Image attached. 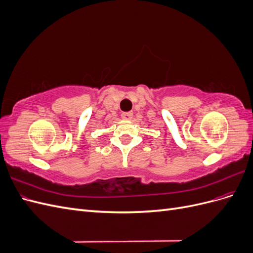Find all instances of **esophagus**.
<instances>
[{"label":"esophagus","mask_w":253,"mask_h":253,"mask_svg":"<svg viewBox=\"0 0 253 253\" xmlns=\"http://www.w3.org/2000/svg\"><path fill=\"white\" fill-rule=\"evenodd\" d=\"M121 118L125 119V120H129V119L133 118V114L132 113H122Z\"/></svg>","instance_id":"obj_1"}]
</instances>
